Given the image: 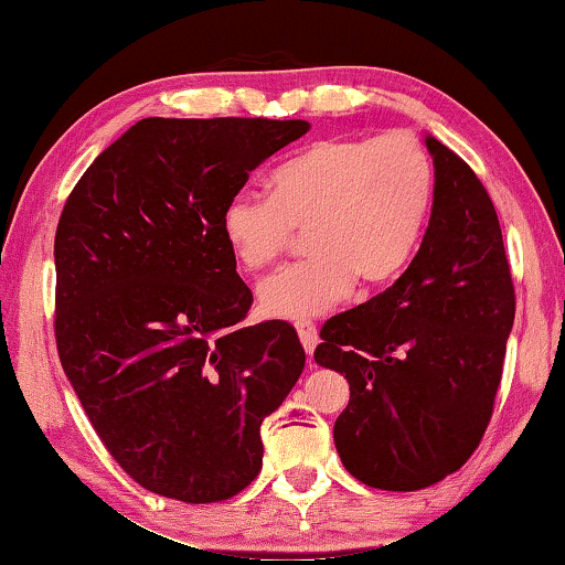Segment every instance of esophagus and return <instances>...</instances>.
Wrapping results in <instances>:
<instances>
[{"label":"esophagus","instance_id":"esophagus-1","mask_svg":"<svg viewBox=\"0 0 565 565\" xmlns=\"http://www.w3.org/2000/svg\"><path fill=\"white\" fill-rule=\"evenodd\" d=\"M295 328H298L305 352L312 354L315 344H318V330H315V324L312 322H295Z\"/></svg>","mask_w":565,"mask_h":565}]
</instances>
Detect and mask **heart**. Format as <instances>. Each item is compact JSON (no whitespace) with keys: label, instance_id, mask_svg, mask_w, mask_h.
Masks as SVG:
<instances>
[{"label":"heart","instance_id":"1","mask_svg":"<svg viewBox=\"0 0 565 565\" xmlns=\"http://www.w3.org/2000/svg\"><path fill=\"white\" fill-rule=\"evenodd\" d=\"M434 201V166L417 138L334 136L270 175V195L235 193L221 231L245 270L270 265L305 227L310 257L257 285L267 318L308 320L352 290L380 288L409 263Z\"/></svg>","mask_w":565,"mask_h":565}]
</instances>
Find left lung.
<instances>
[{
    "label": "left lung",
    "mask_w": 565,
    "mask_h": 565,
    "mask_svg": "<svg viewBox=\"0 0 565 565\" xmlns=\"http://www.w3.org/2000/svg\"><path fill=\"white\" fill-rule=\"evenodd\" d=\"M434 205L397 282L324 322L315 362L344 374L334 447L382 491L441 481L479 447L516 315L499 215L477 173L434 136Z\"/></svg>",
    "instance_id": "left-lung-1"
}]
</instances>
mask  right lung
I'll return each mask as SVG.
<instances>
[{
    "label": "right lung",
    "instance_id": "right-lung-1",
    "mask_svg": "<svg viewBox=\"0 0 565 565\" xmlns=\"http://www.w3.org/2000/svg\"><path fill=\"white\" fill-rule=\"evenodd\" d=\"M308 131L143 118L86 168L58 217V360L98 439L148 491L213 503L260 473V424L305 350L282 320L241 324L253 292L221 215L250 171Z\"/></svg>",
    "mask_w": 565,
    "mask_h": 565
}]
</instances>
